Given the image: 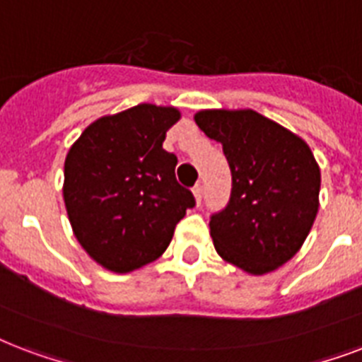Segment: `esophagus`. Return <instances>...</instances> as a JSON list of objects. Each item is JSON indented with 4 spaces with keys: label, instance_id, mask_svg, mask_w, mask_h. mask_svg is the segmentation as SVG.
I'll return each instance as SVG.
<instances>
[{
    "label": "esophagus",
    "instance_id": "obj_1",
    "mask_svg": "<svg viewBox=\"0 0 362 362\" xmlns=\"http://www.w3.org/2000/svg\"><path fill=\"white\" fill-rule=\"evenodd\" d=\"M192 194H194V198H196V204H200L202 196H204V187H202L200 183H196L194 189H192Z\"/></svg>",
    "mask_w": 362,
    "mask_h": 362
}]
</instances>
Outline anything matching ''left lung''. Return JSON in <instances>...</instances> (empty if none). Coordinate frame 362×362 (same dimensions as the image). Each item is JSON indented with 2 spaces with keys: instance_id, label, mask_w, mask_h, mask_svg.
<instances>
[{
  "instance_id": "obj_1",
  "label": "left lung",
  "mask_w": 362,
  "mask_h": 362,
  "mask_svg": "<svg viewBox=\"0 0 362 362\" xmlns=\"http://www.w3.org/2000/svg\"><path fill=\"white\" fill-rule=\"evenodd\" d=\"M194 120L223 145L230 200L211 215L221 259L264 276L293 259L319 209L321 172L308 143L253 109H204Z\"/></svg>"
}]
</instances>
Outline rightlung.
Here are the masks:
<instances>
[{"label":"right lung","mask_w":362,"mask_h":362,"mask_svg":"<svg viewBox=\"0 0 362 362\" xmlns=\"http://www.w3.org/2000/svg\"><path fill=\"white\" fill-rule=\"evenodd\" d=\"M177 107L139 103L86 126L67 151L64 204L81 247L100 266L128 274L160 257L194 196L162 149Z\"/></svg>","instance_id":"add662e5"}]
</instances>
